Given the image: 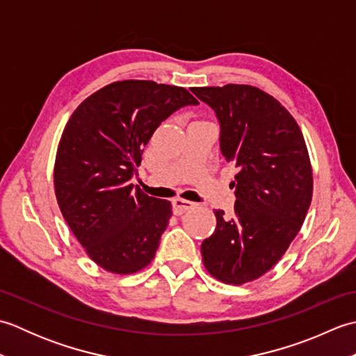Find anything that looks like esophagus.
I'll use <instances>...</instances> for the list:
<instances>
[{
    "label": "esophagus",
    "instance_id": "1",
    "mask_svg": "<svg viewBox=\"0 0 356 356\" xmlns=\"http://www.w3.org/2000/svg\"><path fill=\"white\" fill-rule=\"evenodd\" d=\"M171 203H172V213L176 216H182L188 209H191L194 207L193 202L185 200V199H174Z\"/></svg>",
    "mask_w": 356,
    "mask_h": 356
}]
</instances>
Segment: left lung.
<instances>
[{"instance_id":"1","label":"left lung","mask_w":356,"mask_h":356,"mask_svg":"<svg viewBox=\"0 0 356 356\" xmlns=\"http://www.w3.org/2000/svg\"><path fill=\"white\" fill-rule=\"evenodd\" d=\"M191 92L214 110L220 151L238 171L234 214L216 211V231L202 241L203 264L220 282L243 284L282 259L305 222L314 186L306 142L291 113L260 88Z\"/></svg>"}]
</instances>
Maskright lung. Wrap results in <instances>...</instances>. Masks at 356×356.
I'll return each mask as SVG.
<instances>
[{
	"label": "right lung",
	"mask_w": 356,
	"mask_h": 356,
	"mask_svg": "<svg viewBox=\"0 0 356 356\" xmlns=\"http://www.w3.org/2000/svg\"><path fill=\"white\" fill-rule=\"evenodd\" d=\"M197 104L182 87L128 79L88 96L67 122L53 174L56 200L101 268L133 274L153 260L171 203L143 194L131 179L156 128Z\"/></svg>",
	"instance_id": "obj_1"
}]
</instances>
